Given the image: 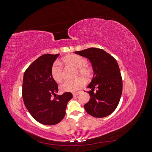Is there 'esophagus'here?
Masks as SVG:
<instances>
[{
	"mask_svg": "<svg viewBox=\"0 0 152 152\" xmlns=\"http://www.w3.org/2000/svg\"><path fill=\"white\" fill-rule=\"evenodd\" d=\"M79 94H80L79 92H77V93H73V97H75V96H78Z\"/></svg>",
	"mask_w": 152,
	"mask_h": 152,
	"instance_id": "esophagus-1",
	"label": "esophagus"
}]
</instances>
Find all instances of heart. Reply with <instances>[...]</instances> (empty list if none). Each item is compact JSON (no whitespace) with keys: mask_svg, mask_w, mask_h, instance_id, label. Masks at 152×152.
<instances>
[{"mask_svg":"<svg viewBox=\"0 0 152 152\" xmlns=\"http://www.w3.org/2000/svg\"><path fill=\"white\" fill-rule=\"evenodd\" d=\"M62 60L68 65L77 68L75 75H82L86 79H89L93 76V68L88 66L87 59L78 54H72L64 57ZM53 79L57 82H61L63 78V70L61 65L58 61H55L50 69ZM85 85V80L82 77H77L73 80H65L60 86V89L63 92H76Z\"/></svg>","mask_w":152,"mask_h":152,"instance_id":"heart-1","label":"heart"}]
</instances>
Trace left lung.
<instances>
[{"label":"left lung","instance_id":"left-lung-1","mask_svg":"<svg viewBox=\"0 0 152 152\" xmlns=\"http://www.w3.org/2000/svg\"><path fill=\"white\" fill-rule=\"evenodd\" d=\"M75 53L88 58L93 67L94 76L88 86L91 98L84 105L86 111L96 118L109 115L117 107L122 92V79L116 59L104 50L94 48ZM95 88L97 90L94 92Z\"/></svg>","mask_w":152,"mask_h":152}]
</instances>
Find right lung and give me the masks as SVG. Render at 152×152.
I'll return each instance as SVG.
<instances>
[{
  "mask_svg": "<svg viewBox=\"0 0 152 152\" xmlns=\"http://www.w3.org/2000/svg\"><path fill=\"white\" fill-rule=\"evenodd\" d=\"M59 54H45L27 68L23 81L22 96L25 107L35 121L52 126L61 122L65 115L71 93L56 95L58 84L51 76L50 69Z\"/></svg>",
  "mask_w": 152,
  "mask_h": 152,
  "instance_id": "add662e5",
  "label": "right lung"
}]
</instances>
